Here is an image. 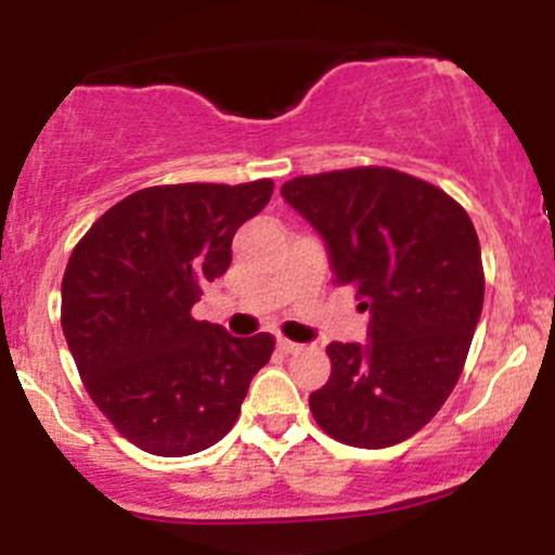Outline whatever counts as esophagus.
Segmentation results:
<instances>
[{
  "label": "esophagus",
  "instance_id": "obj_1",
  "mask_svg": "<svg viewBox=\"0 0 555 555\" xmlns=\"http://www.w3.org/2000/svg\"><path fill=\"white\" fill-rule=\"evenodd\" d=\"M276 347H279V352H284V354H297V352H302V344L289 341V339H282V336H279V339H276Z\"/></svg>",
  "mask_w": 555,
  "mask_h": 555
}]
</instances>
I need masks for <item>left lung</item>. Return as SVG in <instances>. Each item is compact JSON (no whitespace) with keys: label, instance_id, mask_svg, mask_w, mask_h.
<instances>
[{"label":"left lung","instance_id":"obj_1","mask_svg":"<svg viewBox=\"0 0 555 555\" xmlns=\"http://www.w3.org/2000/svg\"><path fill=\"white\" fill-rule=\"evenodd\" d=\"M282 197L321 234L334 284L358 289L367 341H331V378L310 393L336 441L386 449L443 406L482 313L480 240L456 201L386 167L295 177Z\"/></svg>","mask_w":555,"mask_h":555}]
</instances>
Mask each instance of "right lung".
I'll return each instance as SVG.
<instances>
[{"instance_id": "right-lung-1", "label": "right lung", "mask_w": 555, "mask_h": 555, "mask_svg": "<svg viewBox=\"0 0 555 555\" xmlns=\"http://www.w3.org/2000/svg\"><path fill=\"white\" fill-rule=\"evenodd\" d=\"M273 182L162 184L127 195L88 229L62 279V331L82 384L127 441L188 456L232 430L273 336L247 339L190 308L224 276L232 237Z\"/></svg>"}]
</instances>
